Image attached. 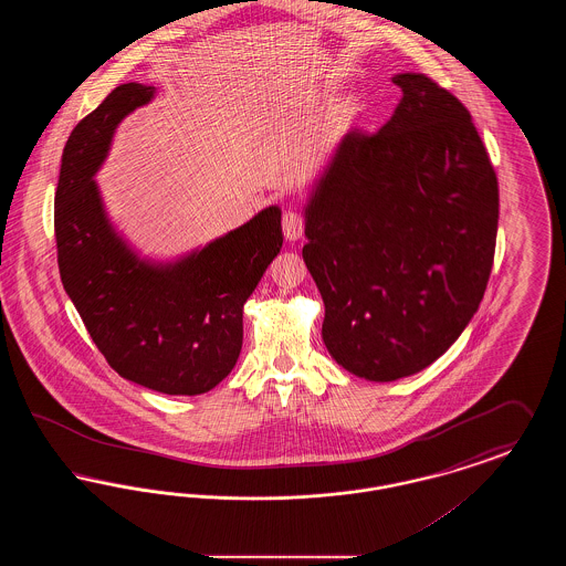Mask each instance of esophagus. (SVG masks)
I'll list each match as a JSON object with an SVG mask.
<instances>
[{
	"instance_id": "esophagus-1",
	"label": "esophagus",
	"mask_w": 566,
	"mask_h": 566,
	"mask_svg": "<svg viewBox=\"0 0 566 566\" xmlns=\"http://www.w3.org/2000/svg\"><path fill=\"white\" fill-rule=\"evenodd\" d=\"M303 229H305L303 216L298 214L296 210L284 212V218H282V231H284V238H286L289 242L298 240V238L303 235Z\"/></svg>"
}]
</instances>
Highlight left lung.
<instances>
[{
	"mask_svg": "<svg viewBox=\"0 0 566 566\" xmlns=\"http://www.w3.org/2000/svg\"><path fill=\"white\" fill-rule=\"evenodd\" d=\"M376 132L337 146L305 208L303 261L323 339L350 374L413 376L478 312L492 271L499 182L469 109L424 74Z\"/></svg>",
	"mask_w": 566,
	"mask_h": 566,
	"instance_id": "left-lung-1",
	"label": "left lung"
}]
</instances>
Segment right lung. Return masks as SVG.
Wrapping results in <instances>:
<instances>
[{
  "label": "right lung",
  "mask_w": 566,
  "mask_h": 566,
  "mask_svg": "<svg viewBox=\"0 0 566 566\" xmlns=\"http://www.w3.org/2000/svg\"><path fill=\"white\" fill-rule=\"evenodd\" d=\"M155 86H116L70 135L54 192L56 261L65 293L109 367L163 395H203L238 363L243 303L282 248L271 206L189 256L153 265L114 231L95 171L116 125Z\"/></svg>",
  "instance_id": "obj_1"
}]
</instances>
